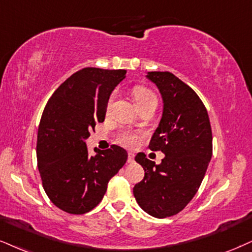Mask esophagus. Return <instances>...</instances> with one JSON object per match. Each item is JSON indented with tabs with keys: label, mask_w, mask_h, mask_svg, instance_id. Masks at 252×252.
I'll return each mask as SVG.
<instances>
[{
	"label": "esophagus",
	"mask_w": 252,
	"mask_h": 252,
	"mask_svg": "<svg viewBox=\"0 0 252 252\" xmlns=\"http://www.w3.org/2000/svg\"><path fill=\"white\" fill-rule=\"evenodd\" d=\"M134 161V154L133 153H128V158H127V162L132 163Z\"/></svg>",
	"instance_id": "esophagus-1"
}]
</instances>
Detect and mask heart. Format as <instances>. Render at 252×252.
Returning a JSON list of instances; mask_svg holds the SVG:
<instances>
[{
    "label": "heart",
    "instance_id": "heart-1",
    "mask_svg": "<svg viewBox=\"0 0 252 252\" xmlns=\"http://www.w3.org/2000/svg\"><path fill=\"white\" fill-rule=\"evenodd\" d=\"M116 92L112 93L108 98L107 104H106V111L110 112L112 108V105H113L114 99H116ZM133 97H134V100L138 106H142V105L150 104V102H158L157 95L154 94L151 90L144 88V86H136L133 90ZM139 134L138 133H124L123 135L120 136V142L123 145L127 146V147H133V146L136 145V141H138Z\"/></svg>",
    "mask_w": 252,
    "mask_h": 252
}]
</instances>
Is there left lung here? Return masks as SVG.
<instances>
[{"instance_id": "obj_1", "label": "left lung", "mask_w": 252, "mask_h": 252, "mask_svg": "<svg viewBox=\"0 0 252 252\" xmlns=\"http://www.w3.org/2000/svg\"><path fill=\"white\" fill-rule=\"evenodd\" d=\"M146 78L159 89L162 117L150 142L161 151L160 164L138 153L135 161L145 170L133 194L142 210L158 219L175 215L200 188L213 154V135L208 112L200 97L173 73L147 72Z\"/></svg>"}]
</instances>
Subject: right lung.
<instances>
[{"mask_svg":"<svg viewBox=\"0 0 252 252\" xmlns=\"http://www.w3.org/2000/svg\"><path fill=\"white\" fill-rule=\"evenodd\" d=\"M126 70L85 67L54 92L43 111L37 134V164L43 188L52 203L74 215L97 207L112 176L127 161V152L113 145L90 157V129L102 123L112 91Z\"/></svg>","mask_w":252,"mask_h":252,"instance_id":"1","label":"right lung"}]
</instances>
